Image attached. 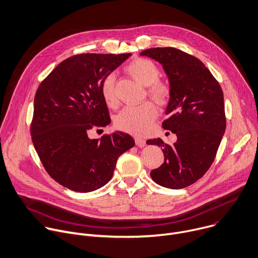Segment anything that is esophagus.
Masks as SVG:
<instances>
[{
    "label": "esophagus",
    "instance_id": "obj_1",
    "mask_svg": "<svg viewBox=\"0 0 258 258\" xmlns=\"http://www.w3.org/2000/svg\"><path fill=\"white\" fill-rule=\"evenodd\" d=\"M135 143L139 146V147H143L145 144H146V141L143 139V138H141V137H135Z\"/></svg>",
    "mask_w": 258,
    "mask_h": 258
}]
</instances>
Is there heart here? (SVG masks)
Returning a JSON list of instances; mask_svg holds the SVG:
<instances>
[{
    "instance_id": "1",
    "label": "heart",
    "mask_w": 258,
    "mask_h": 258,
    "mask_svg": "<svg viewBox=\"0 0 258 258\" xmlns=\"http://www.w3.org/2000/svg\"><path fill=\"white\" fill-rule=\"evenodd\" d=\"M126 71L140 84L147 86V93L158 102H165L170 95V85L159 79L161 71L157 64L149 59L139 58L126 66ZM100 91L107 106L115 108L118 97L115 89V75H107L101 82ZM158 116V108L151 101H145L139 106L125 107L116 117L115 125L118 129L141 135L150 127Z\"/></svg>"
}]
</instances>
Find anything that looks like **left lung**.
<instances>
[{
    "label": "left lung",
    "instance_id": "8db88e82",
    "mask_svg": "<svg viewBox=\"0 0 258 258\" xmlns=\"http://www.w3.org/2000/svg\"><path fill=\"white\" fill-rule=\"evenodd\" d=\"M163 65L170 82V101L163 128L177 135L174 145L161 138L147 144L162 147L164 164L150 172L157 184L182 189L211 168L226 130L223 90L197 58L175 47H152L140 53Z\"/></svg>",
    "mask_w": 258,
    "mask_h": 258
}]
</instances>
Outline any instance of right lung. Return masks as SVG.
I'll use <instances>...</instances> for the list:
<instances>
[{
    "mask_svg": "<svg viewBox=\"0 0 258 258\" xmlns=\"http://www.w3.org/2000/svg\"><path fill=\"white\" fill-rule=\"evenodd\" d=\"M131 54H80L61 62L39 84L30 134L47 174L76 192H90L113 177L122 153L135 145L126 133L91 139L90 130L111 123L102 80Z\"/></svg>",
    "mask_w": 258,
    "mask_h": 258,
    "instance_id": "right-lung-1",
    "label": "right lung"
}]
</instances>
